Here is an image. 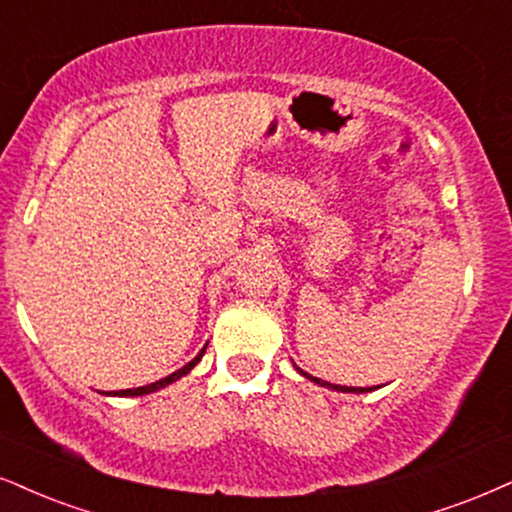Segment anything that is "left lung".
<instances>
[{
  "mask_svg": "<svg viewBox=\"0 0 512 512\" xmlns=\"http://www.w3.org/2000/svg\"><path fill=\"white\" fill-rule=\"evenodd\" d=\"M301 375L304 377H308V380H313L315 384H320V387H327V389H337V391H356V394H361V391H372V389H363V387H342V384H330V382H323V380H318V377H311L308 375V372H304V370H299Z\"/></svg>",
  "mask_w": 512,
  "mask_h": 512,
  "instance_id": "left-lung-1",
  "label": "left lung"
}]
</instances>
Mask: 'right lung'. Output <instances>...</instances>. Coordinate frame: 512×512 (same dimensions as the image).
<instances>
[{"instance_id": "obj_1", "label": "right lung", "mask_w": 512, "mask_h": 512, "mask_svg": "<svg viewBox=\"0 0 512 512\" xmlns=\"http://www.w3.org/2000/svg\"><path fill=\"white\" fill-rule=\"evenodd\" d=\"M204 351H206V346H204V349H201V353H199L197 358H192V361H189V363L185 365V368H180L178 372H173V375L163 377V380H159V382H151V384H147V387H137V389H123V391H116V394H113V396H142V394H151V391H156V389L166 387V384L175 382V380H180L182 375H187V372L192 370L194 365H197V363L201 361V356H204Z\"/></svg>"}]
</instances>
